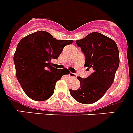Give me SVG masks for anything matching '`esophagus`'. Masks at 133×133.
Returning a JSON list of instances; mask_svg holds the SVG:
<instances>
[{
  "mask_svg": "<svg viewBox=\"0 0 133 133\" xmlns=\"http://www.w3.org/2000/svg\"><path fill=\"white\" fill-rule=\"evenodd\" d=\"M69 75L70 77H72V78H74V77H76V75H75V73H71H71H69Z\"/></svg>",
  "mask_w": 133,
  "mask_h": 133,
  "instance_id": "esophagus-1",
  "label": "esophagus"
}]
</instances>
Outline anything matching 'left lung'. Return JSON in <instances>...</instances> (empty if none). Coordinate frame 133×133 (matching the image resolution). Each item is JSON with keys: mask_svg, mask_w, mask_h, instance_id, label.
I'll list each match as a JSON object with an SVG mask.
<instances>
[{"mask_svg": "<svg viewBox=\"0 0 133 133\" xmlns=\"http://www.w3.org/2000/svg\"><path fill=\"white\" fill-rule=\"evenodd\" d=\"M76 43L86 56L84 66L93 73L86 79L77 77L80 87L70 89V94L78 102L91 104L102 98L114 82L119 64L118 47L112 39L98 32L89 34Z\"/></svg>", "mask_w": 133, "mask_h": 133, "instance_id": "left-lung-1", "label": "left lung"}]
</instances>
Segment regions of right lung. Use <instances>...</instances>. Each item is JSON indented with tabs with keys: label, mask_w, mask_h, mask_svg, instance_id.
<instances>
[{
	"label": "right lung",
	"mask_w": 133,
	"mask_h": 133,
	"mask_svg": "<svg viewBox=\"0 0 133 133\" xmlns=\"http://www.w3.org/2000/svg\"><path fill=\"white\" fill-rule=\"evenodd\" d=\"M73 40H58L44 31L32 33L21 39L14 55L16 75L22 89L33 100L45 101L54 94L56 82L70 73L51 65L66 45Z\"/></svg>",
	"instance_id": "1"
}]
</instances>
